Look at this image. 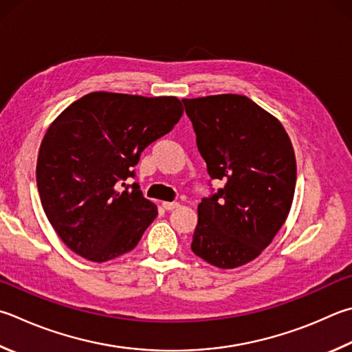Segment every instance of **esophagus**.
Wrapping results in <instances>:
<instances>
[{
	"mask_svg": "<svg viewBox=\"0 0 352 352\" xmlns=\"http://www.w3.org/2000/svg\"><path fill=\"white\" fill-rule=\"evenodd\" d=\"M162 206L166 210H172V209H177L178 206H180V203H177V201H163Z\"/></svg>",
	"mask_w": 352,
	"mask_h": 352,
	"instance_id": "esophagus-1",
	"label": "esophagus"
}]
</instances>
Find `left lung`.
<instances>
[{"instance_id":"left-lung-1","label":"left lung","mask_w":352,"mask_h":352,"mask_svg":"<svg viewBox=\"0 0 352 352\" xmlns=\"http://www.w3.org/2000/svg\"><path fill=\"white\" fill-rule=\"evenodd\" d=\"M197 148L225 186L198 204L192 251L221 270L249 263L285 225L297 164L282 123L237 94L184 98Z\"/></svg>"}]
</instances>
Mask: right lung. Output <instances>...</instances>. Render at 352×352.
Segmentation results:
<instances>
[{"label":"right lung","mask_w":352,"mask_h":352,"mask_svg":"<svg viewBox=\"0 0 352 352\" xmlns=\"http://www.w3.org/2000/svg\"><path fill=\"white\" fill-rule=\"evenodd\" d=\"M182 115L177 97L92 92L54 120L38 152L36 186L70 251L103 263L137 246L158 212L137 183L124 182Z\"/></svg>","instance_id":"obj_1"}]
</instances>
